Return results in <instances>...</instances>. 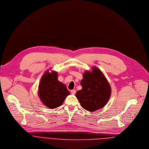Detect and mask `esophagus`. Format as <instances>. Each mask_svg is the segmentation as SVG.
Wrapping results in <instances>:
<instances>
[{"label": "esophagus", "instance_id": "obj_1", "mask_svg": "<svg viewBox=\"0 0 149 149\" xmlns=\"http://www.w3.org/2000/svg\"><path fill=\"white\" fill-rule=\"evenodd\" d=\"M76 91L75 90H72L71 91V93L72 94V95H75L76 94Z\"/></svg>", "mask_w": 149, "mask_h": 149}]
</instances>
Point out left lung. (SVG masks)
Returning <instances> with one entry per match:
<instances>
[{"label": "left lung", "mask_w": 149, "mask_h": 149, "mask_svg": "<svg viewBox=\"0 0 149 149\" xmlns=\"http://www.w3.org/2000/svg\"><path fill=\"white\" fill-rule=\"evenodd\" d=\"M80 81L82 88L76 93L81 106L89 111L103 107L108 102L111 93L110 85L103 72L93 66L91 70L83 73Z\"/></svg>", "instance_id": "obj_1"}]
</instances>
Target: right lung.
<instances>
[{
  "instance_id": "1",
  "label": "right lung",
  "mask_w": 149,
  "mask_h": 149,
  "mask_svg": "<svg viewBox=\"0 0 149 149\" xmlns=\"http://www.w3.org/2000/svg\"><path fill=\"white\" fill-rule=\"evenodd\" d=\"M50 70L46 71L40 79L38 96L45 106L53 109L61 106L70 92L65 84L58 80V73Z\"/></svg>"
}]
</instances>
